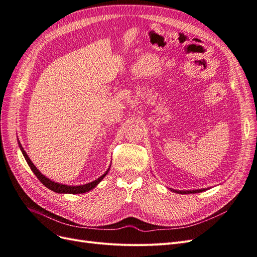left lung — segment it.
<instances>
[{"mask_svg": "<svg viewBox=\"0 0 257 257\" xmlns=\"http://www.w3.org/2000/svg\"><path fill=\"white\" fill-rule=\"evenodd\" d=\"M207 189H200V190H192V191H177V190H173L175 193L178 194H194V193H199V192H204Z\"/></svg>", "mask_w": 257, "mask_h": 257, "instance_id": "obj_1", "label": "left lung"}]
</instances>
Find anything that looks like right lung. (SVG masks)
Returning a JSON list of instances; mask_svg holds the SVG:
<instances>
[{
	"label": "right lung",
	"instance_id": "obj_1",
	"mask_svg": "<svg viewBox=\"0 0 257 257\" xmlns=\"http://www.w3.org/2000/svg\"><path fill=\"white\" fill-rule=\"evenodd\" d=\"M19 147H20V150L23 154V157H25L28 165L30 166L31 170L34 173V175L38 178V180H40L45 186H47V188L53 192L56 193H68V194H81V193H87L89 191H91L92 189H94L95 186L103 180V178L108 174V172H109V168H108L107 172L103 175L100 176L99 178H97L96 180L92 181L90 183H87V184H82V185H77V186H72V185H66V184H61V183H58V182H54L52 180H50V179H48L47 177H45L40 170H38L35 165L32 163V161L30 160V158L28 157L27 152L25 151V149H23L21 144L19 143Z\"/></svg>",
	"mask_w": 257,
	"mask_h": 257
}]
</instances>
